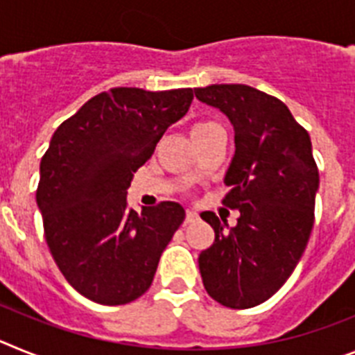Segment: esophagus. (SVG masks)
Instances as JSON below:
<instances>
[{"instance_id": "esophagus-1", "label": "esophagus", "mask_w": 355, "mask_h": 355, "mask_svg": "<svg viewBox=\"0 0 355 355\" xmlns=\"http://www.w3.org/2000/svg\"><path fill=\"white\" fill-rule=\"evenodd\" d=\"M198 220V212L193 211V209H187L186 211V223H195Z\"/></svg>"}]
</instances>
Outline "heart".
<instances>
[{"mask_svg": "<svg viewBox=\"0 0 355 355\" xmlns=\"http://www.w3.org/2000/svg\"><path fill=\"white\" fill-rule=\"evenodd\" d=\"M203 125H209V123H198V125H195V128H198V126H203Z\"/></svg>", "mask_w": 355, "mask_h": 355, "instance_id": "obj_1", "label": "heart"}]
</instances>
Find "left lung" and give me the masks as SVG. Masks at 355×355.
<instances>
[{"mask_svg": "<svg viewBox=\"0 0 355 355\" xmlns=\"http://www.w3.org/2000/svg\"><path fill=\"white\" fill-rule=\"evenodd\" d=\"M195 94L234 126L223 203L239 211L236 227L211 211L200 214L214 229V243L198 257L200 273L221 306L248 309L282 288L306 250L318 168L307 130L275 96L243 84L198 87Z\"/></svg>", "mask_w": 355, "mask_h": 355, "instance_id": "obj_1", "label": "left lung"}]
</instances>
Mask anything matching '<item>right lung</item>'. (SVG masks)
<instances>
[{"label": "right lung", "mask_w": 355, "mask_h": 355, "mask_svg": "<svg viewBox=\"0 0 355 355\" xmlns=\"http://www.w3.org/2000/svg\"><path fill=\"white\" fill-rule=\"evenodd\" d=\"M191 101L193 89L114 87L82 105L49 141L35 195L44 237L58 270L89 300L123 306L152 286L186 211L160 202L135 212L126 189Z\"/></svg>", "instance_id": "obj_1"}]
</instances>
